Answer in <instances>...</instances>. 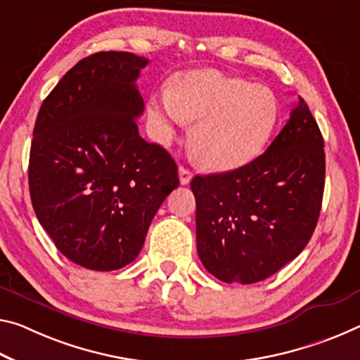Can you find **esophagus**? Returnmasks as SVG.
<instances>
[{"label": "esophagus", "mask_w": 360, "mask_h": 360, "mask_svg": "<svg viewBox=\"0 0 360 360\" xmlns=\"http://www.w3.org/2000/svg\"><path fill=\"white\" fill-rule=\"evenodd\" d=\"M192 179V171L186 167H179V182L182 186L189 184Z\"/></svg>", "instance_id": "1"}]
</instances>
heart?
I'll return each instance as SVG.
<instances>
[{
  "label": "heart",
  "mask_w": 360,
  "mask_h": 360,
  "mask_svg": "<svg viewBox=\"0 0 360 360\" xmlns=\"http://www.w3.org/2000/svg\"><path fill=\"white\" fill-rule=\"evenodd\" d=\"M149 117L162 144L197 122L192 144L205 167L231 171L264 150L278 122V102L269 88L218 70H193L174 78L171 89L150 96Z\"/></svg>",
  "instance_id": "heart-1"
}]
</instances>
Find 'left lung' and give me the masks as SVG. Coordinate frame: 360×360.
<instances>
[{
	"instance_id": "left-lung-1",
	"label": "left lung",
	"mask_w": 360,
	"mask_h": 360,
	"mask_svg": "<svg viewBox=\"0 0 360 360\" xmlns=\"http://www.w3.org/2000/svg\"><path fill=\"white\" fill-rule=\"evenodd\" d=\"M325 184L323 138L303 98L264 153L195 176L197 252L227 283H255L295 259L312 237Z\"/></svg>"
}]
</instances>
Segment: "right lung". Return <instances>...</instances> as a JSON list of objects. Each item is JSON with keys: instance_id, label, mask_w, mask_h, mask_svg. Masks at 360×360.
I'll return each mask as SVG.
<instances>
[{"instance_id": "right-lung-1", "label": "right lung", "mask_w": 360, "mask_h": 360, "mask_svg": "<svg viewBox=\"0 0 360 360\" xmlns=\"http://www.w3.org/2000/svg\"><path fill=\"white\" fill-rule=\"evenodd\" d=\"M149 60L123 51L84 57L39 107L28 163L35 214L78 266L115 271L134 261L178 167L139 136L136 79Z\"/></svg>"}]
</instances>
